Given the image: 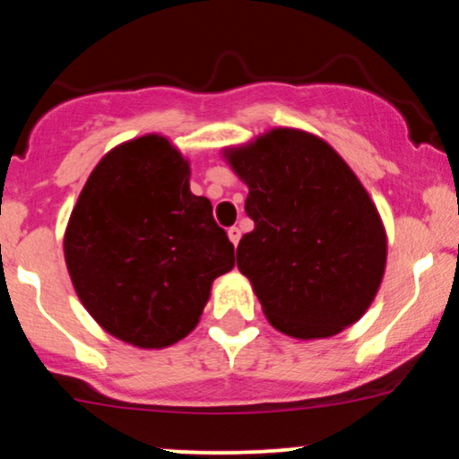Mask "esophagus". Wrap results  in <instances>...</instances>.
<instances>
[{
    "label": "esophagus",
    "instance_id": "34e87169",
    "mask_svg": "<svg viewBox=\"0 0 459 459\" xmlns=\"http://www.w3.org/2000/svg\"><path fill=\"white\" fill-rule=\"evenodd\" d=\"M229 239L233 241V246L239 244V239H241V230L237 229V226H230V229H229Z\"/></svg>",
    "mask_w": 459,
    "mask_h": 459
}]
</instances>
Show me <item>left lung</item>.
Listing matches in <instances>:
<instances>
[{"label": "left lung", "mask_w": 459, "mask_h": 459, "mask_svg": "<svg viewBox=\"0 0 459 459\" xmlns=\"http://www.w3.org/2000/svg\"><path fill=\"white\" fill-rule=\"evenodd\" d=\"M224 157L247 186L255 220L237 246V267L270 324L293 339H325L356 324L380 289L386 230L343 157L289 127Z\"/></svg>", "instance_id": "1"}]
</instances>
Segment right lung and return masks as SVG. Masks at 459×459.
Returning a JSON list of instances; mask_svg holds the SVG:
<instances>
[{"mask_svg":"<svg viewBox=\"0 0 459 459\" xmlns=\"http://www.w3.org/2000/svg\"><path fill=\"white\" fill-rule=\"evenodd\" d=\"M79 299L105 332L160 350L196 328L235 247L212 203L189 192V163L161 135L116 146L79 194L65 233Z\"/></svg>","mask_w":459,"mask_h":459,"instance_id":"1","label":"right lung"}]
</instances>
